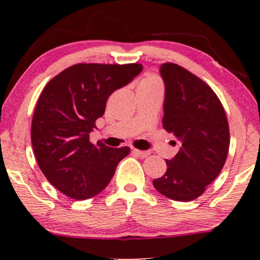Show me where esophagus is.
Masks as SVG:
<instances>
[{"mask_svg": "<svg viewBox=\"0 0 260 260\" xmlns=\"http://www.w3.org/2000/svg\"><path fill=\"white\" fill-rule=\"evenodd\" d=\"M133 152L135 155L140 156V157H148L149 155H150V152L149 151H144V150H138V149H133Z\"/></svg>", "mask_w": 260, "mask_h": 260, "instance_id": "1", "label": "esophagus"}]
</instances>
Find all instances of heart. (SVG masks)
I'll return each mask as SVG.
<instances>
[{
	"label": "heart",
	"instance_id": "heart-1",
	"mask_svg": "<svg viewBox=\"0 0 260 260\" xmlns=\"http://www.w3.org/2000/svg\"><path fill=\"white\" fill-rule=\"evenodd\" d=\"M152 87H162V83L159 78L155 74H147L143 79L140 81L138 90L141 88H152Z\"/></svg>",
	"mask_w": 260,
	"mask_h": 260
}]
</instances>
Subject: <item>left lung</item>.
<instances>
[{
	"label": "left lung",
	"instance_id": "left-lung-1",
	"mask_svg": "<svg viewBox=\"0 0 260 260\" xmlns=\"http://www.w3.org/2000/svg\"><path fill=\"white\" fill-rule=\"evenodd\" d=\"M165 81L163 127L175 136L179 151L166 159L155 189L175 201L200 197L225 165L230 148L226 113L219 98L200 78L176 63L159 67Z\"/></svg>",
	"mask_w": 260,
	"mask_h": 260
}]
</instances>
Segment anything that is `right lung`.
Segmentation results:
<instances>
[{
	"label": "right lung",
	"instance_id": "right-lung-1",
	"mask_svg": "<svg viewBox=\"0 0 260 260\" xmlns=\"http://www.w3.org/2000/svg\"><path fill=\"white\" fill-rule=\"evenodd\" d=\"M141 63H77L46 85L31 120L38 165L52 186L76 200L101 193L130 148L90 142L108 98L142 72Z\"/></svg>",
	"mask_w": 260,
	"mask_h": 260
}]
</instances>
